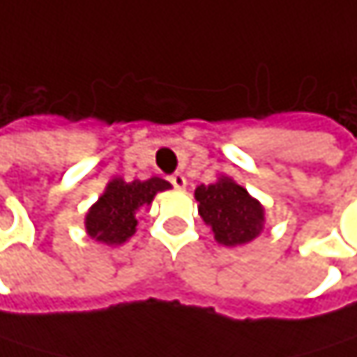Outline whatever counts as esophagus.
I'll use <instances>...</instances> for the list:
<instances>
[{
	"mask_svg": "<svg viewBox=\"0 0 357 357\" xmlns=\"http://www.w3.org/2000/svg\"><path fill=\"white\" fill-rule=\"evenodd\" d=\"M169 182H171L177 190H184L186 184H188V182H186V177H184L182 173H173V175L169 177Z\"/></svg>",
	"mask_w": 357,
	"mask_h": 357,
	"instance_id": "esophagus-1",
	"label": "esophagus"
}]
</instances>
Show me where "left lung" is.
Instances as JSON below:
<instances>
[{"instance_id": "1", "label": "left lung", "mask_w": 357, "mask_h": 357, "mask_svg": "<svg viewBox=\"0 0 357 357\" xmlns=\"http://www.w3.org/2000/svg\"><path fill=\"white\" fill-rule=\"evenodd\" d=\"M199 215L211 228L220 245L237 248L252 243L264 231V207L233 177L220 175L213 184L195 190Z\"/></svg>"}]
</instances>
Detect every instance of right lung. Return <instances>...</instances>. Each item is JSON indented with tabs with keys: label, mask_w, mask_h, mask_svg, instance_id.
Returning a JSON list of instances; mask_svg holds the SVG:
<instances>
[{
	"label": "right lung",
	"mask_w": 357,
	"mask_h": 357,
	"mask_svg": "<svg viewBox=\"0 0 357 357\" xmlns=\"http://www.w3.org/2000/svg\"><path fill=\"white\" fill-rule=\"evenodd\" d=\"M169 188L171 184L160 177L133 182L114 177L84 215L86 235L105 245L126 243L137 233V211L148 209L154 197Z\"/></svg>",
	"instance_id": "obj_1"
}]
</instances>
